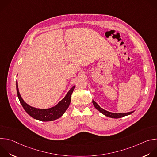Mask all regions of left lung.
Instances as JSON below:
<instances>
[{
    "label": "left lung",
    "mask_w": 157,
    "mask_h": 157,
    "mask_svg": "<svg viewBox=\"0 0 157 157\" xmlns=\"http://www.w3.org/2000/svg\"><path fill=\"white\" fill-rule=\"evenodd\" d=\"M93 104L94 106L102 114H104V116H105L107 117L114 118V119H118V118H121V117L130 115L134 112V111H132V112H130V113H110V112L107 111V110L103 109L102 108H101L94 100H93Z\"/></svg>",
    "instance_id": "left-lung-1"
}]
</instances>
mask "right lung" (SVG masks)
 <instances>
[{
    "label": "right lung",
    "instance_id": "right-lung-1",
    "mask_svg": "<svg viewBox=\"0 0 157 157\" xmlns=\"http://www.w3.org/2000/svg\"><path fill=\"white\" fill-rule=\"evenodd\" d=\"M16 87L18 99L22 107L27 112V113L35 119L43 122H47L58 119L64 114L65 111L68 108L70 104L71 96L74 91L75 86L70 89V90L66 94L65 97L61 101H59L58 104L51 108L43 109L32 107L24 101L19 93L17 81L16 82Z\"/></svg>",
    "mask_w": 157,
    "mask_h": 157
}]
</instances>
